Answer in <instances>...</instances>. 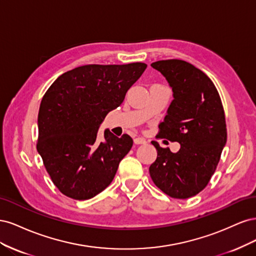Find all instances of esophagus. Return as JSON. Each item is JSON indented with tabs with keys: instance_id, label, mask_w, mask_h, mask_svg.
<instances>
[{
	"instance_id": "34e87169",
	"label": "esophagus",
	"mask_w": 256,
	"mask_h": 256,
	"mask_svg": "<svg viewBox=\"0 0 256 256\" xmlns=\"http://www.w3.org/2000/svg\"><path fill=\"white\" fill-rule=\"evenodd\" d=\"M134 143L136 145H138V144H146V140H145V138H134Z\"/></svg>"
}]
</instances>
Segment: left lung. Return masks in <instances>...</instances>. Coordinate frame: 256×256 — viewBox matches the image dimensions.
<instances>
[{"label": "left lung", "mask_w": 256, "mask_h": 256, "mask_svg": "<svg viewBox=\"0 0 256 256\" xmlns=\"http://www.w3.org/2000/svg\"><path fill=\"white\" fill-rule=\"evenodd\" d=\"M173 90L157 136L178 142L172 152L152 141L157 159L150 166L154 184L174 198H188L202 191L214 175L226 143V124L214 84L198 68L182 60L152 64Z\"/></svg>", "instance_id": "obj_1"}]
</instances>
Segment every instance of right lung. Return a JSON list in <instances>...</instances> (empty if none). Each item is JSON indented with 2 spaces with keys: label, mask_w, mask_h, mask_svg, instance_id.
I'll use <instances>...</instances> for the list:
<instances>
[{
  "label": "right lung",
  "mask_w": 256,
  "mask_h": 256,
  "mask_svg": "<svg viewBox=\"0 0 256 256\" xmlns=\"http://www.w3.org/2000/svg\"><path fill=\"white\" fill-rule=\"evenodd\" d=\"M146 67L144 63L84 65L60 76L46 92L38 112L37 152L64 196L88 200L113 180L134 141L106 129L102 142L98 129Z\"/></svg>",
  "instance_id": "obj_1"
}]
</instances>
